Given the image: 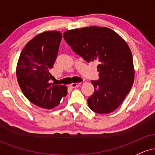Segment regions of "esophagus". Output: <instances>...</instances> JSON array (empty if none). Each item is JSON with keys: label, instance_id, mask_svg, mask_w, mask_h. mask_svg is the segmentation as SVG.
Listing matches in <instances>:
<instances>
[{"label": "esophagus", "instance_id": "34e87169", "mask_svg": "<svg viewBox=\"0 0 155 155\" xmlns=\"http://www.w3.org/2000/svg\"><path fill=\"white\" fill-rule=\"evenodd\" d=\"M80 85H81V83H72L70 84V87L72 88H75L80 86Z\"/></svg>", "mask_w": 155, "mask_h": 155}]
</instances>
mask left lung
Returning a JSON list of instances; mask_svg holds the SVG:
<instances>
[{"label":"left lung","instance_id":"1","mask_svg":"<svg viewBox=\"0 0 155 155\" xmlns=\"http://www.w3.org/2000/svg\"><path fill=\"white\" fill-rule=\"evenodd\" d=\"M63 38L72 50L87 63L96 61L99 79L91 81L95 91L89 107L108 114L119 107L134 81L133 55L127 43L108 28L92 26L65 31Z\"/></svg>","mask_w":155,"mask_h":155}]
</instances>
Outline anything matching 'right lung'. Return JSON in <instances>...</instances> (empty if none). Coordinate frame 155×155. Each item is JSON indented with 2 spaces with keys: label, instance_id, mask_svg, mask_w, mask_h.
<instances>
[{
  "label": "right lung",
  "instance_id": "1",
  "mask_svg": "<svg viewBox=\"0 0 155 155\" xmlns=\"http://www.w3.org/2000/svg\"><path fill=\"white\" fill-rule=\"evenodd\" d=\"M62 34L47 31L37 35L24 47L17 66V77L25 96L33 104L50 109L67 95V87L51 83L50 74Z\"/></svg>",
  "mask_w": 155,
  "mask_h": 155
}]
</instances>
